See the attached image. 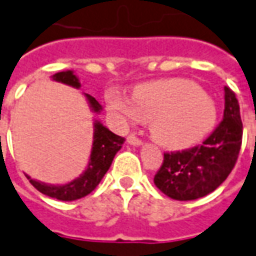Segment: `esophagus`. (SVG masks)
Masks as SVG:
<instances>
[{"label": "esophagus", "instance_id": "34e87169", "mask_svg": "<svg viewBox=\"0 0 256 256\" xmlns=\"http://www.w3.org/2000/svg\"><path fill=\"white\" fill-rule=\"evenodd\" d=\"M126 140L130 144H134V146H139V144H142V139H139L135 135H130V136L126 138Z\"/></svg>", "mask_w": 256, "mask_h": 256}]
</instances>
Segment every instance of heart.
Returning <instances> with one entry per match:
<instances>
[{"instance_id":"b5f03b06","label":"heart","mask_w":256,"mask_h":256,"mask_svg":"<svg viewBox=\"0 0 256 256\" xmlns=\"http://www.w3.org/2000/svg\"><path fill=\"white\" fill-rule=\"evenodd\" d=\"M108 108L130 122H150L152 135L168 148H184L210 134L218 108L200 85L183 78L153 81L136 86L132 99L112 90Z\"/></svg>"}]
</instances>
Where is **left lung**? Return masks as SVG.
<instances>
[{"label":"left lung","instance_id":"1","mask_svg":"<svg viewBox=\"0 0 256 256\" xmlns=\"http://www.w3.org/2000/svg\"><path fill=\"white\" fill-rule=\"evenodd\" d=\"M242 139L240 106L224 86V120L202 144L182 152H166L154 184L174 200H196L219 188L238 158Z\"/></svg>","mask_w":256,"mask_h":256}]
</instances>
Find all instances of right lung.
I'll return each mask as SVG.
<instances>
[{"label": "right lung", "instance_id": "1", "mask_svg": "<svg viewBox=\"0 0 256 256\" xmlns=\"http://www.w3.org/2000/svg\"><path fill=\"white\" fill-rule=\"evenodd\" d=\"M52 78L63 84L72 85L74 88H80L78 78L73 74V72H60L56 73ZM86 99L90 102V108L95 113H99L102 110V106L98 103L95 98L86 95ZM124 138L116 135L112 131H108L106 126H103L100 122H95V132H94V144L90 152V160L88 164L86 171L77 178L73 182L63 184V186H52L45 183L32 180V178L27 176L32 186L41 192L42 194L50 196L52 198H58L62 201H73L78 200L81 197L90 194L92 190L100 183L102 178L113 162L114 156L117 154L121 144L124 143Z\"/></svg>", "mask_w": 256, "mask_h": 256}]
</instances>
